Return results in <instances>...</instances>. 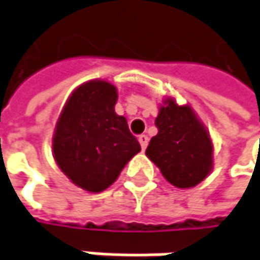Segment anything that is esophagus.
<instances>
[{"label":"esophagus","mask_w":260,"mask_h":260,"mask_svg":"<svg viewBox=\"0 0 260 260\" xmlns=\"http://www.w3.org/2000/svg\"><path fill=\"white\" fill-rule=\"evenodd\" d=\"M138 141H140L141 148L145 150V147H147V144H148V137H147L145 134H143V135H140V137H138Z\"/></svg>","instance_id":"esophagus-1"}]
</instances>
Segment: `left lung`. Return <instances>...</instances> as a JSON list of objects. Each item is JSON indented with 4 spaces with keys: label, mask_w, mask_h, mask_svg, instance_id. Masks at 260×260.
<instances>
[{
    "label": "left lung",
    "mask_w": 260,
    "mask_h": 260,
    "mask_svg": "<svg viewBox=\"0 0 260 260\" xmlns=\"http://www.w3.org/2000/svg\"><path fill=\"white\" fill-rule=\"evenodd\" d=\"M154 123L159 132L150 140L147 157L176 188L200 184L213 168V144L194 110L166 99Z\"/></svg>",
    "instance_id": "left-lung-1"
}]
</instances>
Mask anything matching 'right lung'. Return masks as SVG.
Masks as SVG:
<instances>
[{
  "mask_svg": "<svg viewBox=\"0 0 260 260\" xmlns=\"http://www.w3.org/2000/svg\"><path fill=\"white\" fill-rule=\"evenodd\" d=\"M116 101L115 85L85 82L70 94L55 125L54 159L75 185L89 192L109 188L141 151L126 119L116 115Z\"/></svg>",
  "mask_w": 260,
  "mask_h": 260,
  "instance_id": "1",
  "label": "right lung"
}]
</instances>
